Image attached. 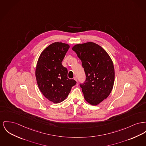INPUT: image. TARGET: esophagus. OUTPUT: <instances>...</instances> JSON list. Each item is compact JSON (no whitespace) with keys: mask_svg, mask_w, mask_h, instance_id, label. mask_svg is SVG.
Listing matches in <instances>:
<instances>
[{"mask_svg":"<svg viewBox=\"0 0 146 146\" xmlns=\"http://www.w3.org/2000/svg\"><path fill=\"white\" fill-rule=\"evenodd\" d=\"M74 79L77 82V77H75L74 78Z\"/></svg>","mask_w":146,"mask_h":146,"instance_id":"1","label":"esophagus"}]
</instances>
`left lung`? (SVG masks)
I'll list each match as a JSON object with an SVG mask.
<instances>
[{"label":"left lung","mask_w":146,"mask_h":146,"mask_svg":"<svg viewBox=\"0 0 146 146\" xmlns=\"http://www.w3.org/2000/svg\"><path fill=\"white\" fill-rule=\"evenodd\" d=\"M72 50L82 60L86 82L80 84L86 102L96 106L110 94L115 80L111 58L103 47L93 42L74 45Z\"/></svg>","instance_id":"left-lung-1"}]
</instances>
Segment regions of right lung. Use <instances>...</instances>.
Wrapping results in <instances>:
<instances>
[{
  "mask_svg": "<svg viewBox=\"0 0 146 146\" xmlns=\"http://www.w3.org/2000/svg\"><path fill=\"white\" fill-rule=\"evenodd\" d=\"M69 45L54 42L41 52L35 70L38 88L44 96L52 103L64 101L76 81L68 78L67 69L62 64Z\"/></svg>",
  "mask_w": 146,
  "mask_h": 146,
  "instance_id": "1",
  "label": "right lung"
}]
</instances>
